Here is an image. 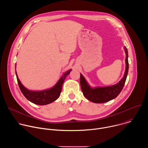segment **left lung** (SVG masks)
I'll use <instances>...</instances> for the list:
<instances>
[{
	"instance_id": "1",
	"label": "left lung",
	"mask_w": 148,
	"mask_h": 148,
	"mask_svg": "<svg viewBox=\"0 0 148 148\" xmlns=\"http://www.w3.org/2000/svg\"><path fill=\"white\" fill-rule=\"evenodd\" d=\"M126 53V69L124 75L121 80L115 85L92 88L88 85L87 81L81 74H80V85L83 95L89 101L94 103H103L111 101L116 98L121 92L126 81L127 77L129 63H128V53L126 47H124Z\"/></svg>"
}]
</instances>
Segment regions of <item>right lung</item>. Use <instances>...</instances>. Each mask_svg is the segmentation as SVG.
Wrapping results in <instances>:
<instances>
[{
	"mask_svg": "<svg viewBox=\"0 0 148 148\" xmlns=\"http://www.w3.org/2000/svg\"><path fill=\"white\" fill-rule=\"evenodd\" d=\"M71 71V70H70L63 74V75L60 78V79L53 88L40 91H33L27 90L21 83L17 77L16 71V74L20 91H22V94L27 98V99L37 105H45L54 102L60 97L61 92L62 84L64 82L67 75L70 74Z\"/></svg>",
	"mask_w": 148,
	"mask_h": 148,
	"instance_id": "right-lung-1",
	"label": "right lung"
}]
</instances>
